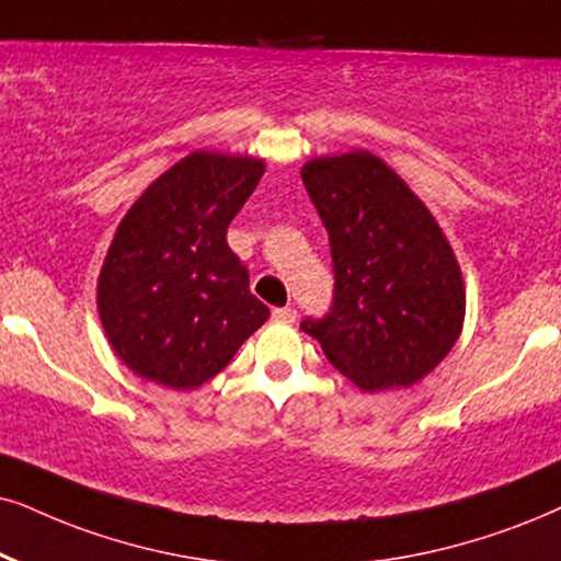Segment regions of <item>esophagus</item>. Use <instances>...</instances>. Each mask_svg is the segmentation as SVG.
<instances>
[{"label":"esophagus","instance_id":"34e87169","mask_svg":"<svg viewBox=\"0 0 561 561\" xmlns=\"http://www.w3.org/2000/svg\"><path fill=\"white\" fill-rule=\"evenodd\" d=\"M272 318H274L276 323H295L297 313H295V308H276L274 313H272Z\"/></svg>","mask_w":561,"mask_h":561}]
</instances>
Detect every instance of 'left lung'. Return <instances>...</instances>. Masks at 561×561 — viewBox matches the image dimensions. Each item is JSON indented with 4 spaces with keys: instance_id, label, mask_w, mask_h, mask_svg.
<instances>
[{
    "instance_id": "obj_1",
    "label": "left lung",
    "mask_w": 561,
    "mask_h": 561,
    "mask_svg": "<svg viewBox=\"0 0 561 561\" xmlns=\"http://www.w3.org/2000/svg\"><path fill=\"white\" fill-rule=\"evenodd\" d=\"M302 183L329 232L333 300L300 329L363 391L411 386L443 363L463 325L453 248L430 209L370 152L310 160Z\"/></svg>"
}]
</instances>
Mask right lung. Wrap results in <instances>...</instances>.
Masks as SVG:
<instances>
[{"label": "right lung", "mask_w": 561, "mask_h": 561, "mask_svg": "<svg viewBox=\"0 0 561 561\" xmlns=\"http://www.w3.org/2000/svg\"><path fill=\"white\" fill-rule=\"evenodd\" d=\"M261 175V160L194 152L126 211L98 282V310L113 350L141 378L198 388L268 318L228 245L232 217Z\"/></svg>", "instance_id": "right-lung-1"}]
</instances>
